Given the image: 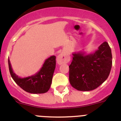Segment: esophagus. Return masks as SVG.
Here are the masks:
<instances>
[{
    "instance_id": "34e87169",
    "label": "esophagus",
    "mask_w": 121,
    "mask_h": 121,
    "mask_svg": "<svg viewBox=\"0 0 121 121\" xmlns=\"http://www.w3.org/2000/svg\"><path fill=\"white\" fill-rule=\"evenodd\" d=\"M56 60H57V63L59 65L67 64V63L68 62L69 60H70V57H69V56H68L67 54L62 53L57 56Z\"/></svg>"
}]
</instances>
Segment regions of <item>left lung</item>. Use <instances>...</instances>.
<instances>
[{
    "label": "left lung",
    "mask_w": 121,
    "mask_h": 121,
    "mask_svg": "<svg viewBox=\"0 0 121 121\" xmlns=\"http://www.w3.org/2000/svg\"><path fill=\"white\" fill-rule=\"evenodd\" d=\"M69 66V81L71 86L79 91L96 89L106 81L112 66V50L104 42L94 53H73Z\"/></svg>",
    "instance_id": "1"
}]
</instances>
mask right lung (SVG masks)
<instances>
[{
    "label": "right lung",
    "mask_w": 121,
    "mask_h": 121,
    "mask_svg": "<svg viewBox=\"0 0 121 121\" xmlns=\"http://www.w3.org/2000/svg\"><path fill=\"white\" fill-rule=\"evenodd\" d=\"M8 66L13 79L23 90L33 94L45 93L47 92L51 86L56 68V56H51L47 59L38 72L26 78L19 77L14 73L9 59Z\"/></svg>",
    "instance_id": "1"
}]
</instances>
